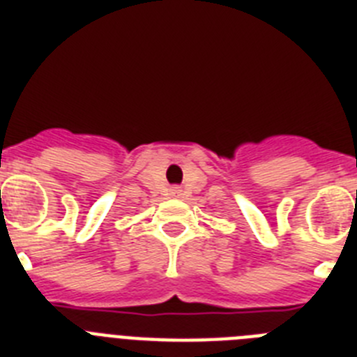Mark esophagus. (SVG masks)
<instances>
[{"instance_id":"1","label":"esophagus","mask_w":357,"mask_h":357,"mask_svg":"<svg viewBox=\"0 0 357 357\" xmlns=\"http://www.w3.org/2000/svg\"><path fill=\"white\" fill-rule=\"evenodd\" d=\"M181 195H182V189L181 188H172V189H169V197L181 198Z\"/></svg>"}]
</instances>
